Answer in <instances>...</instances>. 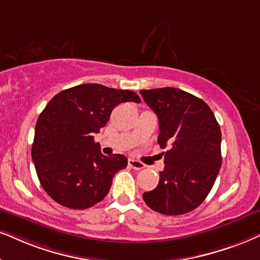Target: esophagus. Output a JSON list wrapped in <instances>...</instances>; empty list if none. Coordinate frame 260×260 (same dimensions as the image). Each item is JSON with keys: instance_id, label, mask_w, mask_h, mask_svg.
<instances>
[{"instance_id": "esophagus-1", "label": "esophagus", "mask_w": 260, "mask_h": 260, "mask_svg": "<svg viewBox=\"0 0 260 260\" xmlns=\"http://www.w3.org/2000/svg\"><path fill=\"white\" fill-rule=\"evenodd\" d=\"M128 166L131 167V168L136 169V170H141L145 168V166H144L143 163L139 162V160H136V159H129L128 160Z\"/></svg>"}]
</instances>
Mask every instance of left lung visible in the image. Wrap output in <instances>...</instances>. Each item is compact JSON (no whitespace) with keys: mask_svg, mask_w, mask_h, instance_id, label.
<instances>
[{"mask_svg":"<svg viewBox=\"0 0 260 260\" xmlns=\"http://www.w3.org/2000/svg\"><path fill=\"white\" fill-rule=\"evenodd\" d=\"M158 116L159 146L169 150L156 188L143 194L150 209L183 215L198 208L211 190L222 166L221 128L200 98L175 87L140 90Z\"/></svg>","mask_w":260,"mask_h":260,"instance_id":"left-lung-1","label":"left lung"}]
</instances>
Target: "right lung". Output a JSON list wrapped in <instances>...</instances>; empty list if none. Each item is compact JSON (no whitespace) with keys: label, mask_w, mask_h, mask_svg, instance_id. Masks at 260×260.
Segmentation results:
<instances>
[{"label":"right lung","mask_w":260,"mask_h":260,"mask_svg":"<svg viewBox=\"0 0 260 260\" xmlns=\"http://www.w3.org/2000/svg\"><path fill=\"white\" fill-rule=\"evenodd\" d=\"M124 102L140 103V98L129 90L81 84L58 92L39 115L32 160L42 187L60 205H96L109 192L115 174L127 167L123 154L104 156L93 140Z\"/></svg>","instance_id":"right-lung-1"}]
</instances>
